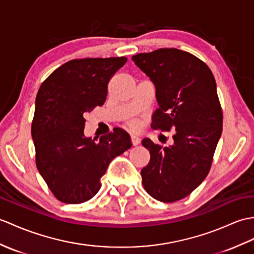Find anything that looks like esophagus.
<instances>
[{
	"instance_id": "34e87169",
	"label": "esophagus",
	"mask_w": 254,
	"mask_h": 254,
	"mask_svg": "<svg viewBox=\"0 0 254 254\" xmlns=\"http://www.w3.org/2000/svg\"><path fill=\"white\" fill-rule=\"evenodd\" d=\"M131 140L134 146H137L140 143V139L138 136H136V135H131Z\"/></svg>"
}]
</instances>
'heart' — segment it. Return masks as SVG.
<instances>
[{"mask_svg":"<svg viewBox=\"0 0 254 254\" xmlns=\"http://www.w3.org/2000/svg\"><path fill=\"white\" fill-rule=\"evenodd\" d=\"M129 127L135 129V128L138 127V123L136 121H131V122H129Z\"/></svg>","mask_w":254,"mask_h":254,"instance_id":"obj_1","label":"heart"}]
</instances>
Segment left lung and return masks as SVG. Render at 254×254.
Wrapping results in <instances>:
<instances>
[{"instance_id":"8db88e82","label":"left lung","mask_w":254,"mask_h":254,"mask_svg":"<svg viewBox=\"0 0 254 254\" xmlns=\"http://www.w3.org/2000/svg\"><path fill=\"white\" fill-rule=\"evenodd\" d=\"M132 61L156 86L159 108L151 127L175 129L169 147L141 140L150 152L149 163L140 171L141 183L156 200L178 201L207 178L221 137L223 113L215 79L207 64L178 49L140 53Z\"/></svg>"}]
</instances>
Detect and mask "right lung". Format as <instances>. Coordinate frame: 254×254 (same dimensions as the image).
Returning <instances> with one entry per match:
<instances>
[{"label":"right lung","mask_w":254,"mask_h":254,"mask_svg":"<svg viewBox=\"0 0 254 254\" xmlns=\"http://www.w3.org/2000/svg\"><path fill=\"white\" fill-rule=\"evenodd\" d=\"M127 57L72 60L40 86L31 126L35 163L55 198L82 203L100 188L109 163L131 148L129 135L116 127L96 138L84 136V115L104 105L108 83Z\"/></svg>","instance_id":"add662e5"}]
</instances>
